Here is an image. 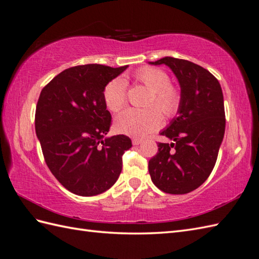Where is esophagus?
Returning a JSON list of instances; mask_svg holds the SVG:
<instances>
[{"label":"esophagus","instance_id":"obj_1","mask_svg":"<svg viewBox=\"0 0 259 259\" xmlns=\"http://www.w3.org/2000/svg\"><path fill=\"white\" fill-rule=\"evenodd\" d=\"M132 143H133V145H134V146H137V145H140V144H141L142 141H141V140H139V139H133V141H132Z\"/></svg>","mask_w":259,"mask_h":259}]
</instances>
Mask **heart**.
Instances as JSON below:
<instances>
[{
  "label": "heart",
  "mask_w": 259,
  "mask_h": 259,
  "mask_svg": "<svg viewBox=\"0 0 259 259\" xmlns=\"http://www.w3.org/2000/svg\"><path fill=\"white\" fill-rule=\"evenodd\" d=\"M137 82L151 91L144 108H126L115 117L117 132L133 137H144L157 130L165 116L173 117L180 110L182 95L176 86L170 84L169 75L157 67L145 66L134 74ZM127 83L123 77H115L103 90V100L108 110L117 112L126 103Z\"/></svg>",
  "instance_id": "b5f03b06"
}]
</instances>
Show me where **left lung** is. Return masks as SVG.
Masks as SVG:
<instances>
[{
	"label": "left lung",
	"mask_w": 259,
	"mask_h": 259,
	"mask_svg": "<svg viewBox=\"0 0 259 259\" xmlns=\"http://www.w3.org/2000/svg\"><path fill=\"white\" fill-rule=\"evenodd\" d=\"M153 65H167L181 85L178 116L160 135L173 143H158L148 162L154 185L167 194L182 195L198 188L216 164L225 134V110L220 82L206 68L166 56Z\"/></svg>",
	"instance_id": "8db88e82"
}]
</instances>
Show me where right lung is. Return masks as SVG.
Here are the masks:
<instances>
[{
    "instance_id": "1",
    "label": "right lung",
    "mask_w": 259,
    "mask_h": 259,
    "mask_svg": "<svg viewBox=\"0 0 259 259\" xmlns=\"http://www.w3.org/2000/svg\"><path fill=\"white\" fill-rule=\"evenodd\" d=\"M127 65L66 68L45 85L35 111V132L52 174L71 193L95 196L111 188L122 171L128 136L105 137L112 125L103 100L105 85Z\"/></svg>"
}]
</instances>
